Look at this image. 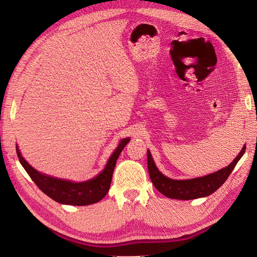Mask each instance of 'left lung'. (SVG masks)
Instances as JSON below:
<instances>
[{"mask_svg": "<svg viewBox=\"0 0 257 257\" xmlns=\"http://www.w3.org/2000/svg\"><path fill=\"white\" fill-rule=\"evenodd\" d=\"M244 151L245 146L227 167L220 169L219 172L211 175L190 179V180H173V179H169L162 175L154 164L150 151H148V170H149L150 179L154 188L168 198L189 200L206 197L209 196L210 194L214 193L227 180V178L234 170Z\"/></svg>", "mask_w": 257, "mask_h": 257, "instance_id": "8db88e82", "label": "left lung"}]
</instances>
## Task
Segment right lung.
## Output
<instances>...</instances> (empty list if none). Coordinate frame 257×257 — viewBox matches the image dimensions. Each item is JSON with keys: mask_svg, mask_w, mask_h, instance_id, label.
<instances>
[{"mask_svg": "<svg viewBox=\"0 0 257 257\" xmlns=\"http://www.w3.org/2000/svg\"><path fill=\"white\" fill-rule=\"evenodd\" d=\"M130 142V138H125L121 141L119 147L112 153L109 161H108L105 169L94 179L89 181L74 183L71 181L62 180V179L52 178L49 176L38 173L32 166L28 164V162L22 158V155L16 147L18 159L23 168L32 179L34 183L44 192L46 195L51 199L58 201L60 204L73 205V206H87L95 204L100 199H103L106 194L109 191L113 169L115 166L116 160H118L123 148Z\"/></svg>", "mask_w": 257, "mask_h": 257, "instance_id": "obj_1", "label": "right lung"}]
</instances>
